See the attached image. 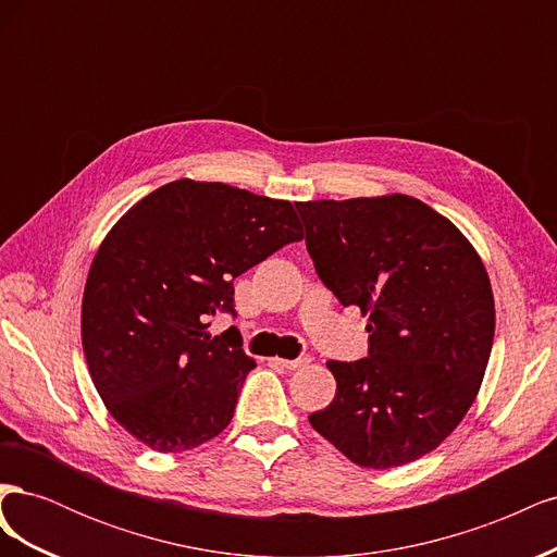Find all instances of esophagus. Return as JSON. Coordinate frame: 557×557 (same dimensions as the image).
I'll list each match as a JSON object with an SVG mask.
<instances>
[{"label":"esophagus","instance_id":"34e87169","mask_svg":"<svg viewBox=\"0 0 557 557\" xmlns=\"http://www.w3.org/2000/svg\"><path fill=\"white\" fill-rule=\"evenodd\" d=\"M274 362L276 364H281V367H285V369H301V367H307L309 362H311V358H297V360H283V358H274Z\"/></svg>","mask_w":557,"mask_h":557}]
</instances>
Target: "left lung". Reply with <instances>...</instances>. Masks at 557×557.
I'll list each match as a JSON object with an SVG mask.
<instances>
[{
	"label": "left lung",
	"mask_w": 557,
	"mask_h": 557,
	"mask_svg": "<svg viewBox=\"0 0 557 557\" xmlns=\"http://www.w3.org/2000/svg\"><path fill=\"white\" fill-rule=\"evenodd\" d=\"M315 272L369 315V356L330 360L336 395L309 416L350 462L423 458L474 404L495 336V299L476 248L409 195L297 201Z\"/></svg>",
	"instance_id": "left-lung-1"
}]
</instances>
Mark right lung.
<instances>
[{
	"label": "right lung",
	"instance_id": "1",
	"mask_svg": "<svg viewBox=\"0 0 557 557\" xmlns=\"http://www.w3.org/2000/svg\"><path fill=\"white\" fill-rule=\"evenodd\" d=\"M301 239L290 201L178 178L139 199L99 246L81 339L104 407L158 453L197 448L234 416L256 360L207 318L234 313V278Z\"/></svg>",
	"mask_w": 557,
	"mask_h": 557
}]
</instances>
